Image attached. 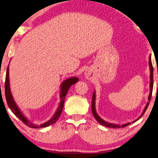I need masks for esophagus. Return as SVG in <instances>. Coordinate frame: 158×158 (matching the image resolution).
<instances>
[{
  "label": "esophagus",
  "mask_w": 158,
  "mask_h": 158,
  "mask_svg": "<svg viewBox=\"0 0 158 158\" xmlns=\"http://www.w3.org/2000/svg\"><path fill=\"white\" fill-rule=\"evenodd\" d=\"M85 76L86 77V79H91L93 78V73H92V72L90 70H88L85 72Z\"/></svg>",
  "instance_id": "esophagus-1"
}]
</instances>
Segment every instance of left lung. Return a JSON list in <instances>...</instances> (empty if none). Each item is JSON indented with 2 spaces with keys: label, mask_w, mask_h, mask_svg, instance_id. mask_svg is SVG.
Segmentation results:
<instances>
[{
  "label": "left lung",
  "mask_w": 158,
  "mask_h": 158,
  "mask_svg": "<svg viewBox=\"0 0 158 158\" xmlns=\"http://www.w3.org/2000/svg\"><path fill=\"white\" fill-rule=\"evenodd\" d=\"M148 59H149V61H148L149 68H150V93H149V95H148V102H147V105H146V106L144 109V110H143L141 115H140L136 120H135V121L132 122V123L135 122L137 121V120L141 118L143 114H144L145 111L147 110V109L148 105H149V102L151 101V99L152 92H153V65H152L151 56V55L149 56ZM95 99H96V94H95V91H94V92H93V99H92V106H91L92 113H93V114L94 115V118L96 119L97 121L98 122L99 124H101L102 125L105 126V127H109V128H122V127L124 128V127H127V126H128L129 124H131V123L128 122V123H127V124H122V125H119V124H111V123H108L107 122L104 121V120L102 119L101 117H100L97 113L96 108H95Z\"/></svg>",
  "instance_id": "obj_1"
}]
</instances>
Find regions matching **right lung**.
<instances>
[{
	"mask_svg": "<svg viewBox=\"0 0 158 158\" xmlns=\"http://www.w3.org/2000/svg\"><path fill=\"white\" fill-rule=\"evenodd\" d=\"M78 81H79V79L77 78V77H70V78L65 79V81H64L61 83V86H60V88H61V90H60V100H61V102H60L59 106L58 107V108H57L55 113L54 114V115L50 120H48V121L44 123V124H41L40 125L35 124L30 122L29 120L27 119V118H26V117H25L24 114H23L22 112L20 110L18 106L16 105V102H14L13 96L12 94H11V90H10V78H9V65H8L7 68V73H6V77H5V98H6L7 104L8 105V106H9V108H10L11 112H12V113L15 114L18 118L21 119L23 122L25 123V124H26V126H27V127L32 128H40L49 127L50 125L54 124V123H55L59 118V117L62 113L63 108H64V104L65 102V95H66L68 90L70 89L71 85L76 84Z\"/></svg>",
	"mask_w": 158,
	"mask_h": 158,
	"instance_id": "right-lung-1",
	"label": "right lung"
}]
</instances>
